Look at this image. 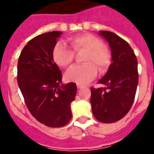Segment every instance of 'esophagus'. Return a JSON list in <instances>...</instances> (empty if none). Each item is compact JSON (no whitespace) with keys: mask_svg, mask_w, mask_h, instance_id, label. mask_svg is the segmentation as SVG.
<instances>
[{"mask_svg":"<svg viewBox=\"0 0 154 154\" xmlns=\"http://www.w3.org/2000/svg\"><path fill=\"white\" fill-rule=\"evenodd\" d=\"M83 87L84 86L83 85H77V88H78V89H82Z\"/></svg>","mask_w":154,"mask_h":154,"instance_id":"34e87169","label":"esophagus"}]
</instances>
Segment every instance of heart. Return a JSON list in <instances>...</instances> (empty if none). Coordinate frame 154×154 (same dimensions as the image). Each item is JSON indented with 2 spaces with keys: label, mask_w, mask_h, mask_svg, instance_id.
<instances>
[{
  "label": "heart",
  "mask_w": 154,
  "mask_h": 154,
  "mask_svg": "<svg viewBox=\"0 0 154 154\" xmlns=\"http://www.w3.org/2000/svg\"><path fill=\"white\" fill-rule=\"evenodd\" d=\"M69 43L74 52L85 51L83 61L86 63L75 65L67 71L65 78L68 81L77 84H86L97 75V66L104 72L111 62V55L106 48L94 35L81 34L69 38ZM53 59L59 66L67 68L74 59V52L63 42L55 44L53 49Z\"/></svg>",
  "instance_id": "1"
}]
</instances>
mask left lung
Returning a JSON list of instances; mask_svg holds the SVG:
<instances>
[{
    "mask_svg": "<svg viewBox=\"0 0 154 154\" xmlns=\"http://www.w3.org/2000/svg\"><path fill=\"white\" fill-rule=\"evenodd\" d=\"M111 48V63L99 82L105 87L91 88L93 115L99 122L112 123L127 115L132 107L138 85L137 59L124 39L109 31L98 32Z\"/></svg>",
    "mask_w": 154,
    "mask_h": 154,
    "instance_id": "1",
    "label": "left lung"
}]
</instances>
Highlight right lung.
Listing matches in <instances>:
<instances>
[{"label": "right lung", "instance_id": "1", "mask_svg": "<svg viewBox=\"0 0 154 154\" xmlns=\"http://www.w3.org/2000/svg\"><path fill=\"white\" fill-rule=\"evenodd\" d=\"M62 32H45L23 48L17 63V83L31 114L50 128H61L72 117L75 83H62V72L53 59V49Z\"/></svg>", "mask_w": 154, "mask_h": 154}]
</instances>
